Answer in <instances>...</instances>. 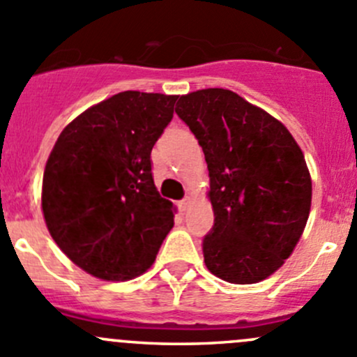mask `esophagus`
I'll list each match as a JSON object with an SVG mask.
<instances>
[{
	"label": "esophagus",
	"mask_w": 357,
	"mask_h": 357,
	"mask_svg": "<svg viewBox=\"0 0 357 357\" xmlns=\"http://www.w3.org/2000/svg\"><path fill=\"white\" fill-rule=\"evenodd\" d=\"M190 204H192V197H185L183 200H179V204H178L179 211H186V208L190 207Z\"/></svg>",
	"instance_id": "34e87169"
}]
</instances>
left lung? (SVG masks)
Listing matches in <instances>:
<instances>
[{
    "instance_id": "8db88e82",
    "label": "left lung",
    "mask_w": 357,
    "mask_h": 357,
    "mask_svg": "<svg viewBox=\"0 0 357 357\" xmlns=\"http://www.w3.org/2000/svg\"><path fill=\"white\" fill-rule=\"evenodd\" d=\"M176 114L199 139L211 178L205 266L236 285L268 278L290 257L311 211L304 153L282 122L229 89L188 93Z\"/></svg>"
}]
</instances>
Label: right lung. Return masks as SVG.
<instances>
[{
	"label": "right lung",
	"instance_id": "obj_1",
	"mask_svg": "<svg viewBox=\"0 0 357 357\" xmlns=\"http://www.w3.org/2000/svg\"><path fill=\"white\" fill-rule=\"evenodd\" d=\"M176 100L117 93L75 117L50 153L41 197L46 226L63 254L96 278L122 282L145 273L174 226L150 153Z\"/></svg>",
	"mask_w": 357,
	"mask_h": 357
}]
</instances>
